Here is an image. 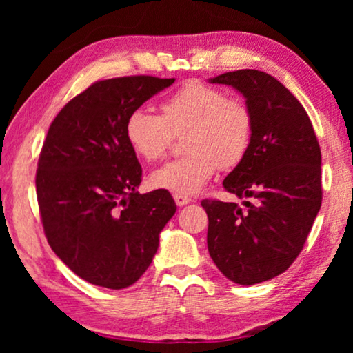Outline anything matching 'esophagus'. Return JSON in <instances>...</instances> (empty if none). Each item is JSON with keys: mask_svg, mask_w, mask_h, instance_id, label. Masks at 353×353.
<instances>
[{"mask_svg": "<svg viewBox=\"0 0 353 353\" xmlns=\"http://www.w3.org/2000/svg\"><path fill=\"white\" fill-rule=\"evenodd\" d=\"M173 199H175L178 207H183V205L190 204V202L192 201L190 196H183V194H173Z\"/></svg>", "mask_w": 353, "mask_h": 353, "instance_id": "esophagus-1", "label": "esophagus"}]
</instances>
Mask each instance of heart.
Returning a JSON list of instances; mask_svg holds the SVG:
<instances>
[{"instance_id":"obj_1","label":"heart","mask_w":353,"mask_h":353,"mask_svg":"<svg viewBox=\"0 0 353 353\" xmlns=\"http://www.w3.org/2000/svg\"><path fill=\"white\" fill-rule=\"evenodd\" d=\"M185 134L186 156L157 168L151 185L173 194H194L219 168H234L249 152L254 117L248 104L199 80L180 86L161 104V115L134 109L125 120L130 148L146 161H157Z\"/></svg>"}]
</instances>
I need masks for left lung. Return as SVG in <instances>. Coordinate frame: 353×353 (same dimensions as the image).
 <instances>
[{
    "label": "left lung",
    "instance_id": "8db88e82",
    "mask_svg": "<svg viewBox=\"0 0 353 353\" xmlns=\"http://www.w3.org/2000/svg\"><path fill=\"white\" fill-rule=\"evenodd\" d=\"M210 83L238 90L254 117L249 152L223 180L226 191L252 202H201L212 260L250 286L286 272L303 249L321 207V151L305 109L274 77L244 69Z\"/></svg>",
    "mask_w": 353,
    "mask_h": 353
}]
</instances>
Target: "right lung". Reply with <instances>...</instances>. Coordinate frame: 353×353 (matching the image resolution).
I'll return each instance as SVG.
<instances>
[{"label":"right lung","mask_w":353,"mask_h":353,"mask_svg":"<svg viewBox=\"0 0 353 353\" xmlns=\"http://www.w3.org/2000/svg\"><path fill=\"white\" fill-rule=\"evenodd\" d=\"M173 81L151 75L94 81L48 130L35 178L43 230L57 257L96 286L137 283L175 215L168 191H137L143 170L125 138L130 112Z\"/></svg>","instance_id":"1"}]
</instances>
